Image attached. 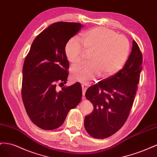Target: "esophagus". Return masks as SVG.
<instances>
[{"mask_svg": "<svg viewBox=\"0 0 157 157\" xmlns=\"http://www.w3.org/2000/svg\"><path fill=\"white\" fill-rule=\"evenodd\" d=\"M82 91H83V99H84V95H85V93H86V90L87 89L88 87H89V85L88 84H82Z\"/></svg>", "mask_w": 157, "mask_h": 157, "instance_id": "obj_1", "label": "esophagus"}]
</instances>
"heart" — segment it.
Listing matches in <instances>:
<instances>
[{
  "label": "heart",
  "instance_id": "b5f03b06",
  "mask_svg": "<svg viewBox=\"0 0 157 157\" xmlns=\"http://www.w3.org/2000/svg\"><path fill=\"white\" fill-rule=\"evenodd\" d=\"M79 40L70 39L64 52L70 63L76 65L82 61L85 51L91 52L90 63L74 67L71 70V78L82 83H87L99 74L107 78L117 73L130 52V44L126 37L104 27L83 31L79 35Z\"/></svg>",
  "mask_w": 157,
  "mask_h": 157
}]
</instances>
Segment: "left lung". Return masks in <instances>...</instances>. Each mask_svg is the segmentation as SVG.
Wrapping results in <instances>:
<instances>
[{
	"label": "left lung",
	"mask_w": 157,
	"mask_h": 157,
	"mask_svg": "<svg viewBox=\"0 0 157 157\" xmlns=\"http://www.w3.org/2000/svg\"><path fill=\"white\" fill-rule=\"evenodd\" d=\"M143 56L137 43L124 68L87 89L86 97L94 110L86 116L84 126L91 137L107 138L122 128L129 115L140 82Z\"/></svg>",
	"instance_id": "obj_1"
}]
</instances>
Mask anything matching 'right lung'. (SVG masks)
Instances as JSON below:
<instances>
[{
	"label": "right lung",
	"instance_id": "obj_1",
	"mask_svg": "<svg viewBox=\"0 0 157 157\" xmlns=\"http://www.w3.org/2000/svg\"><path fill=\"white\" fill-rule=\"evenodd\" d=\"M83 27L79 23L64 21L49 25L34 39L25 59L22 101L30 120L44 130L59 128L68 112L82 100V89L79 83L63 86L69 68L65 45ZM58 84L61 90L57 89Z\"/></svg>",
	"mask_w": 157,
	"mask_h": 157
}]
</instances>
